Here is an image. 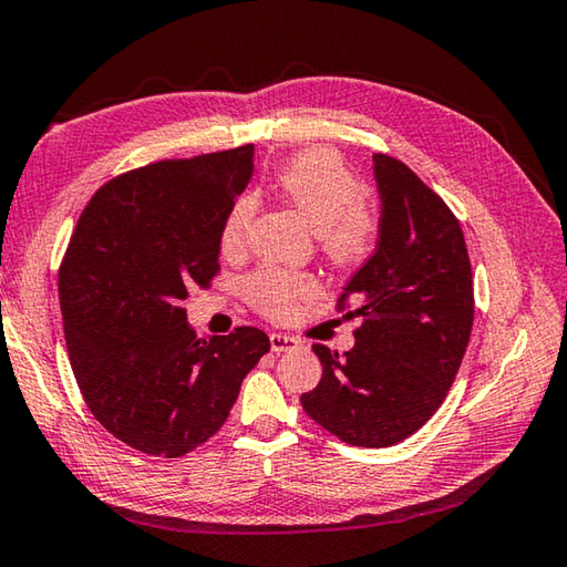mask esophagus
<instances>
[{
    "label": "esophagus",
    "mask_w": 567,
    "mask_h": 567,
    "mask_svg": "<svg viewBox=\"0 0 567 567\" xmlns=\"http://www.w3.org/2000/svg\"><path fill=\"white\" fill-rule=\"evenodd\" d=\"M269 340H271V350H274L276 354L293 352V350L298 348V340L291 338V334H284V332H271Z\"/></svg>",
    "instance_id": "obj_1"
}]
</instances>
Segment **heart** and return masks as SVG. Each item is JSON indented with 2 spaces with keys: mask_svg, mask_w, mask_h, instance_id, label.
Instances as JSON below:
<instances>
[{
  "mask_svg": "<svg viewBox=\"0 0 567 567\" xmlns=\"http://www.w3.org/2000/svg\"><path fill=\"white\" fill-rule=\"evenodd\" d=\"M276 190L318 233L320 247L332 261L354 264L372 251L377 215L362 198V181L338 152L308 148L288 158L276 173ZM254 210V195H241L227 213L219 235L225 251L241 247ZM245 293L259 313L284 320L293 313L298 300L316 293V281L308 274L264 267L245 281Z\"/></svg>",
  "mask_w": 567,
  "mask_h": 567,
  "instance_id": "obj_1",
  "label": "heart"
}]
</instances>
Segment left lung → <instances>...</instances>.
I'll use <instances>...</instances> for the list:
<instances>
[{
  "instance_id": "1",
  "label": "left lung",
  "mask_w": 567,
  "mask_h": 567,
  "mask_svg": "<svg viewBox=\"0 0 567 567\" xmlns=\"http://www.w3.org/2000/svg\"><path fill=\"white\" fill-rule=\"evenodd\" d=\"M381 198L372 257L344 286L338 310L362 318L344 354L313 344L320 384L306 413L340 441L389 447L441 409L465 357L475 293L453 210L399 158L374 154Z\"/></svg>"
}]
</instances>
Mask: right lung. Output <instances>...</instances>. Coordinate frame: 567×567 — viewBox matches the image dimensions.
<instances>
[{
  "mask_svg": "<svg viewBox=\"0 0 567 567\" xmlns=\"http://www.w3.org/2000/svg\"><path fill=\"white\" fill-rule=\"evenodd\" d=\"M254 146L158 161L105 183L58 271L73 374L92 415L134 450L181 457L227 421L267 332L198 338L186 298L219 271V235Z\"/></svg>",
  "mask_w": 567,
  "mask_h": 567,
  "instance_id": "obj_1",
  "label": "right lung"
}]
</instances>
